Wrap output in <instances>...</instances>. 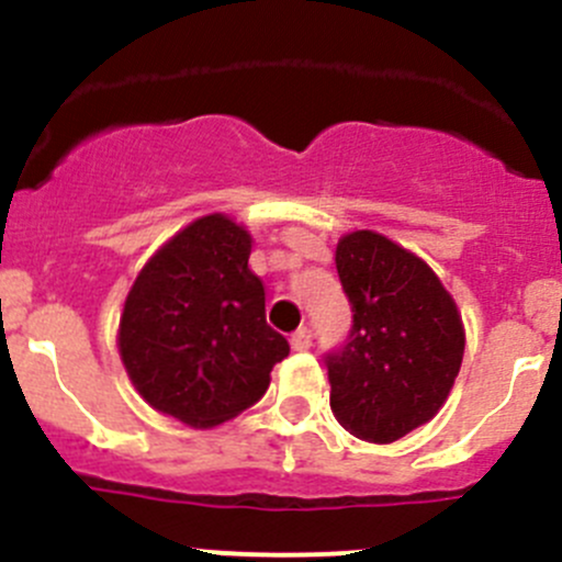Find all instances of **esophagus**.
Instances as JSON below:
<instances>
[{"label": "esophagus", "mask_w": 562, "mask_h": 562, "mask_svg": "<svg viewBox=\"0 0 562 562\" xmlns=\"http://www.w3.org/2000/svg\"><path fill=\"white\" fill-rule=\"evenodd\" d=\"M310 345H313V331H310L307 326H302L299 331H293V337H291L293 350H307Z\"/></svg>", "instance_id": "34e87169"}]
</instances>
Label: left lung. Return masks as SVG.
Masks as SVG:
<instances>
[{"label":"left lung","instance_id":"1","mask_svg":"<svg viewBox=\"0 0 562 562\" xmlns=\"http://www.w3.org/2000/svg\"><path fill=\"white\" fill-rule=\"evenodd\" d=\"M353 326L326 353L331 413L350 435L394 443L443 407L464 353L454 299L413 252L372 231L337 245Z\"/></svg>","mask_w":562,"mask_h":562}]
</instances>
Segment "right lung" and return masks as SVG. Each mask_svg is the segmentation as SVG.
Returning a JSON list of instances; mask_svg holds the SVG:
<instances>
[{
	"label": "right lung",
	"mask_w": 562,
	"mask_h": 562,
	"mask_svg": "<svg viewBox=\"0 0 562 562\" xmlns=\"http://www.w3.org/2000/svg\"><path fill=\"white\" fill-rule=\"evenodd\" d=\"M252 239L225 214L195 220L135 277L119 321V353L138 394L190 427H217L269 389L291 353L266 323Z\"/></svg>",
	"instance_id": "1"
}]
</instances>
